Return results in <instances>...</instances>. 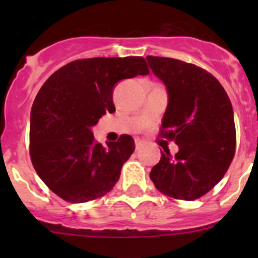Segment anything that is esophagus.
Instances as JSON below:
<instances>
[{"instance_id": "esophagus-1", "label": "esophagus", "mask_w": 258, "mask_h": 258, "mask_svg": "<svg viewBox=\"0 0 258 258\" xmlns=\"http://www.w3.org/2000/svg\"><path fill=\"white\" fill-rule=\"evenodd\" d=\"M135 145H136V150H140V147L142 146V141H141V140L136 139V140H135Z\"/></svg>"}]
</instances>
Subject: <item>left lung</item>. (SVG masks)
<instances>
[{
    "mask_svg": "<svg viewBox=\"0 0 258 258\" xmlns=\"http://www.w3.org/2000/svg\"><path fill=\"white\" fill-rule=\"evenodd\" d=\"M146 59L168 93L160 136L179 148L175 156L163 148L150 177L166 196L194 201L212 189L232 162V105L222 85L206 70L168 57Z\"/></svg>",
    "mask_w": 258,
    "mask_h": 258,
    "instance_id": "left-lung-1",
    "label": "left lung"
}]
</instances>
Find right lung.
Here are the masks:
<instances>
[{
  "instance_id": "add662e5",
  "label": "right lung",
  "mask_w": 258,
  "mask_h": 258,
  "mask_svg": "<svg viewBox=\"0 0 258 258\" xmlns=\"http://www.w3.org/2000/svg\"><path fill=\"white\" fill-rule=\"evenodd\" d=\"M148 74L144 57H95L64 64L43 83L31 110L30 156L57 196L83 204L113 188L135 141L121 135L103 147L91 127L116 111L112 92L118 81Z\"/></svg>"
}]
</instances>
